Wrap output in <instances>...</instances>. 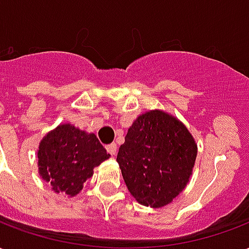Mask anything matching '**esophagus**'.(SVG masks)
Listing matches in <instances>:
<instances>
[{
	"label": "esophagus",
	"instance_id": "1",
	"mask_svg": "<svg viewBox=\"0 0 249 249\" xmlns=\"http://www.w3.org/2000/svg\"><path fill=\"white\" fill-rule=\"evenodd\" d=\"M107 151H108L112 156H114V155L117 153V145H116L114 142H112V144L107 145Z\"/></svg>",
	"mask_w": 249,
	"mask_h": 249
}]
</instances>
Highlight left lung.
I'll return each mask as SVG.
<instances>
[{
    "mask_svg": "<svg viewBox=\"0 0 249 249\" xmlns=\"http://www.w3.org/2000/svg\"><path fill=\"white\" fill-rule=\"evenodd\" d=\"M197 145L185 125L162 110L135 120L117 162L130 195L142 205L161 208L187 187Z\"/></svg>",
    "mask_w": 249,
    "mask_h": 249,
    "instance_id": "obj_1",
    "label": "left lung"
}]
</instances>
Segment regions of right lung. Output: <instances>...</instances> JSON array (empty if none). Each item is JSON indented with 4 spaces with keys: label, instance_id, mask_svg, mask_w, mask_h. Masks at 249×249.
Returning <instances> with one entry per match:
<instances>
[{
    "label": "right lung",
    "instance_id": "obj_1",
    "mask_svg": "<svg viewBox=\"0 0 249 249\" xmlns=\"http://www.w3.org/2000/svg\"><path fill=\"white\" fill-rule=\"evenodd\" d=\"M109 156L94 133L61 124L41 140L37 152L38 173L54 192L71 197L92 178L93 168Z\"/></svg>",
    "mask_w": 249,
    "mask_h": 249
}]
</instances>
